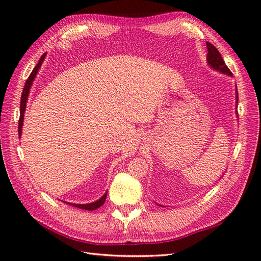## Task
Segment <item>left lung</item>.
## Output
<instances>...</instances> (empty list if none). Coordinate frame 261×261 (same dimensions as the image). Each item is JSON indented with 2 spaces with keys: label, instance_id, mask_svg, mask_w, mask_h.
<instances>
[{
  "label": "left lung",
  "instance_id": "left-lung-1",
  "mask_svg": "<svg viewBox=\"0 0 261 261\" xmlns=\"http://www.w3.org/2000/svg\"><path fill=\"white\" fill-rule=\"evenodd\" d=\"M207 50H208V54H207V63L208 65L212 68L217 70V72H220L221 74H225L227 76H233L232 72L230 69L227 68V66L225 65V63L221 57L220 52L218 51V49L216 48L215 45L211 44L210 42H207ZM235 98H236V107H238L239 103V93H238V88L235 89ZM161 206V204H160Z\"/></svg>",
  "mask_w": 261,
  "mask_h": 261
}]
</instances>
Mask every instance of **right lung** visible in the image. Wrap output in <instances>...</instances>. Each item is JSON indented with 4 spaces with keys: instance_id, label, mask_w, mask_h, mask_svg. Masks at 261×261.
<instances>
[{
    "instance_id": "obj_1",
    "label": "right lung",
    "mask_w": 261,
    "mask_h": 261,
    "mask_svg": "<svg viewBox=\"0 0 261 261\" xmlns=\"http://www.w3.org/2000/svg\"><path fill=\"white\" fill-rule=\"evenodd\" d=\"M46 53H44L42 57L40 58V60H39L38 64L36 65V67L34 68L33 72H31L30 76L28 77V80L26 81V84H25V87H23V90H22V93H21V99H20V116H19V122H18V136L19 138L21 137V129H22V124H23V114H25V111H26V103H27V100H28V96H29V92H30V88L31 86H33V83L35 81V78L37 76V73L39 68L41 67L42 65V62L44 61V58H45ZM107 194L108 192L105 193V195L101 197L100 199L93 201V202H90V203H72V202H66L68 204H70V206H74L76 208H80V209H84V210H88V211H92V210H96L98 209L99 207H101L102 204L105 203L106 199H107Z\"/></svg>"
}]
</instances>
